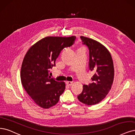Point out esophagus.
<instances>
[{
    "instance_id": "34e87169",
    "label": "esophagus",
    "mask_w": 135,
    "mask_h": 135,
    "mask_svg": "<svg viewBox=\"0 0 135 135\" xmlns=\"http://www.w3.org/2000/svg\"><path fill=\"white\" fill-rule=\"evenodd\" d=\"M66 85L67 86H71L72 84V82H66Z\"/></svg>"
}]
</instances>
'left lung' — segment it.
<instances>
[{"mask_svg": "<svg viewBox=\"0 0 135 135\" xmlns=\"http://www.w3.org/2000/svg\"><path fill=\"white\" fill-rule=\"evenodd\" d=\"M83 44L89 50V69L94 73L92 82L84 84L78 100L87 105H93L105 98L114 78V67L111 55L103 45L92 39L80 37Z\"/></svg>", "mask_w": 135, "mask_h": 135, "instance_id": "1", "label": "left lung"}]
</instances>
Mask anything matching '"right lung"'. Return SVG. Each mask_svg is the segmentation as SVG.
Returning <instances> with one entry per match:
<instances>
[{
  "label": "right lung",
  "mask_w": 135,
  "mask_h": 135,
  "mask_svg": "<svg viewBox=\"0 0 135 135\" xmlns=\"http://www.w3.org/2000/svg\"><path fill=\"white\" fill-rule=\"evenodd\" d=\"M75 36L47 37L40 40L27 52L22 62L21 78L25 90L37 105L49 108L59 101L65 89L64 82L49 76L56 59L64 48L74 44Z\"/></svg>",
  "instance_id": "1"
}]
</instances>
